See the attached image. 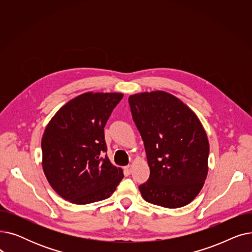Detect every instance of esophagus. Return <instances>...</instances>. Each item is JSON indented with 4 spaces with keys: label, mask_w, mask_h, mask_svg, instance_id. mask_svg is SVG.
Instances as JSON below:
<instances>
[{
    "label": "esophagus",
    "mask_w": 252,
    "mask_h": 252,
    "mask_svg": "<svg viewBox=\"0 0 252 252\" xmlns=\"http://www.w3.org/2000/svg\"><path fill=\"white\" fill-rule=\"evenodd\" d=\"M131 170H133V166L131 165H126V166H125V171L126 174H130L131 173Z\"/></svg>",
    "instance_id": "34e87169"
}]
</instances>
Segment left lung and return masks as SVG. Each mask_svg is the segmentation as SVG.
<instances>
[{"mask_svg": "<svg viewBox=\"0 0 252 252\" xmlns=\"http://www.w3.org/2000/svg\"><path fill=\"white\" fill-rule=\"evenodd\" d=\"M128 103L150 168L148 181L139 186L142 197L166 208L189 204L208 173L209 143L199 118L164 91L130 95Z\"/></svg>", "mask_w": 252, "mask_h": 252, "instance_id": "left-lung-1", "label": "left lung"}]
</instances>
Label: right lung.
Segmentation results:
<instances>
[{
    "label": "right lung",
    "mask_w": 252,
    "mask_h": 252,
    "mask_svg": "<svg viewBox=\"0 0 252 252\" xmlns=\"http://www.w3.org/2000/svg\"><path fill=\"white\" fill-rule=\"evenodd\" d=\"M122 93L88 92L68 101L47 125L42 138L43 169L65 200L88 204L110 197L124 178L107 156L104 126Z\"/></svg>",
    "instance_id": "obj_1"
}]
</instances>
